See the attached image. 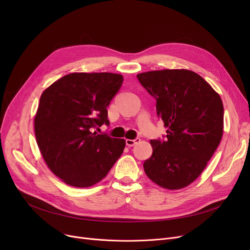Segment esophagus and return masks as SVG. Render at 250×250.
Listing matches in <instances>:
<instances>
[{
	"label": "esophagus",
	"instance_id": "34e87169",
	"mask_svg": "<svg viewBox=\"0 0 250 250\" xmlns=\"http://www.w3.org/2000/svg\"><path fill=\"white\" fill-rule=\"evenodd\" d=\"M140 141H141V139H140V138H136L135 140H129V139H126V140H125V144H126V145H127L128 147H133V146H135V145H136V144H138Z\"/></svg>",
	"mask_w": 250,
	"mask_h": 250
}]
</instances>
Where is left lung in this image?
<instances>
[{
    "mask_svg": "<svg viewBox=\"0 0 250 250\" xmlns=\"http://www.w3.org/2000/svg\"><path fill=\"white\" fill-rule=\"evenodd\" d=\"M137 78L156 99V111L167 127L152 140L153 154L144 162L147 176L167 189L194 181L207 166L223 136L224 107L215 90L188 70H162Z\"/></svg>",
    "mask_w": 250,
    "mask_h": 250,
    "instance_id": "8db88e82",
    "label": "left lung"
}]
</instances>
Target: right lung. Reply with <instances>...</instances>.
Wrapping results in <instances>:
<instances>
[{
	"mask_svg": "<svg viewBox=\"0 0 250 250\" xmlns=\"http://www.w3.org/2000/svg\"><path fill=\"white\" fill-rule=\"evenodd\" d=\"M123 81L118 74L73 73L42 94L34 118L36 142L49 169L67 185H95L123 154L125 139L95 130L109 125L107 106Z\"/></svg>",
	"mask_w": 250,
	"mask_h": 250,
	"instance_id": "obj_1",
	"label": "right lung"
}]
</instances>
